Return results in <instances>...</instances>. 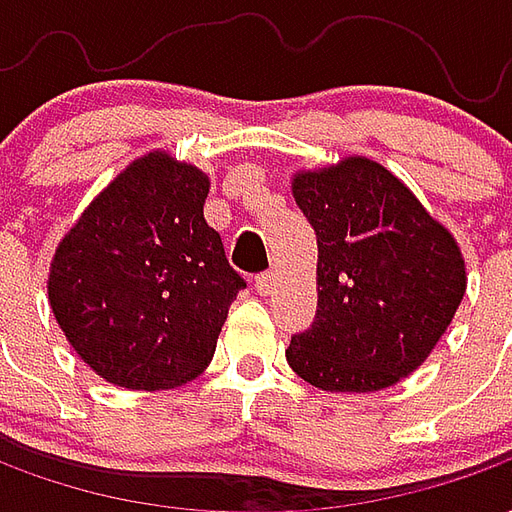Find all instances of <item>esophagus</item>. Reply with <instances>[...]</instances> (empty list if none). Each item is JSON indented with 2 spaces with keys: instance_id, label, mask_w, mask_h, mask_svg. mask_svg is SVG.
I'll return each mask as SVG.
<instances>
[{
  "instance_id": "34e87169",
  "label": "esophagus",
  "mask_w": 512,
  "mask_h": 512,
  "mask_svg": "<svg viewBox=\"0 0 512 512\" xmlns=\"http://www.w3.org/2000/svg\"><path fill=\"white\" fill-rule=\"evenodd\" d=\"M255 288L260 296H271L274 290H277V274L274 271H266V274H260V277L255 279Z\"/></svg>"
}]
</instances>
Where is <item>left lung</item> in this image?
<instances>
[{
  "instance_id": "8db88e82",
  "label": "left lung",
  "mask_w": 512,
  "mask_h": 512,
  "mask_svg": "<svg viewBox=\"0 0 512 512\" xmlns=\"http://www.w3.org/2000/svg\"><path fill=\"white\" fill-rule=\"evenodd\" d=\"M290 189L318 238V312L290 340L293 373L326 392H378L411 376L466 293L455 235L367 156L299 169Z\"/></svg>"
}]
</instances>
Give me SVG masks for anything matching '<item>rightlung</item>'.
I'll use <instances>...</instances> for the list:
<instances>
[{
  "instance_id": "1",
  "label": "right lung",
  "mask_w": 512,
  "mask_h": 512,
  "mask_svg": "<svg viewBox=\"0 0 512 512\" xmlns=\"http://www.w3.org/2000/svg\"><path fill=\"white\" fill-rule=\"evenodd\" d=\"M208 189V172L150 150L95 194L54 249L51 312L109 384L175 389L211 365L246 282L205 222Z\"/></svg>"
}]
</instances>
